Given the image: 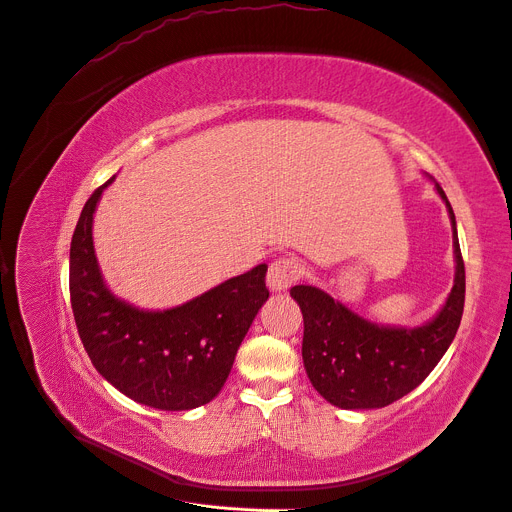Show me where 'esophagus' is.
Segmentation results:
<instances>
[{"mask_svg": "<svg viewBox=\"0 0 512 512\" xmlns=\"http://www.w3.org/2000/svg\"><path fill=\"white\" fill-rule=\"evenodd\" d=\"M303 267L297 259L282 257L270 265V272H267V286L274 292H282L290 288L294 282L301 280Z\"/></svg>", "mask_w": 512, "mask_h": 512, "instance_id": "obj_1", "label": "esophagus"}]
</instances>
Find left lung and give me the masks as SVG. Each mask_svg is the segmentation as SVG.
Wrapping results in <instances>:
<instances>
[{"label": "left lung", "instance_id": "obj_1", "mask_svg": "<svg viewBox=\"0 0 512 512\" xmlns=\"http://www.w3.org/2000/svg\"><path fill=\"white\" fill-rule=\"evenodd\" d=\"M452 224L454 284L434 319L415 328L378 326L317 286H294L303 311V363L313 388L338 409H382L415 390L448 351L465 307V263L454 211L436 182Z\"/></svg>", "mask_w": 512, "mask_h": 512}]
</instances>
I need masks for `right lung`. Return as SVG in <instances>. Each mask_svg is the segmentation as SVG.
<instances>
[{
	"label": "right lung",
	"mask_w": 512,
	"mask_h": 512,
	"mask_svg": "<svg viewBox=\"0 0 512 512\" xmlns=\"http://www.w3.org/2000/svg\"><path fill=\"white\" fill-rule=\"evenodd\" d=\"M107 180L89 197L70 245V303L85 351L116 390L159 411H191L220 394L261 305L267 265L230 278L184 305L145 311L105 286L93 213Z\"/></svg>",
	"instance_id": "obj_1"
}]
</instances>
